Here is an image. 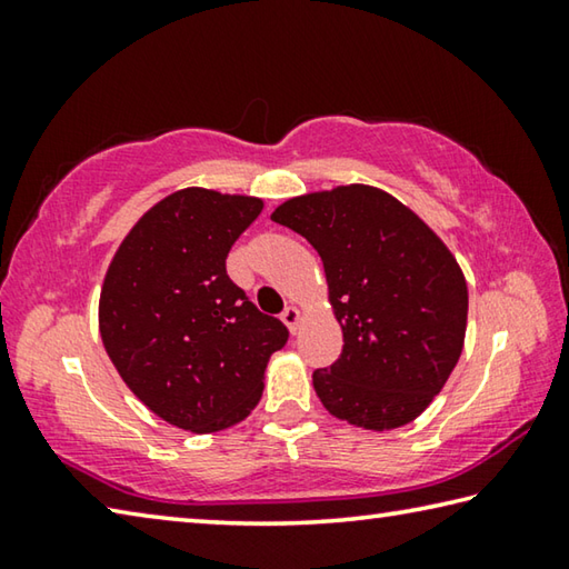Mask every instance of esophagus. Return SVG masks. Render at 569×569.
Instances as JSON below:
<instances>
[{
  "label": "esophagus",
  "instance_id": "esophagus-1",
  "mask_svg": "<svg viewBox=\"0 0 569 569\" xmlns=\"http://www.w3.org/2000/svg\"><path fill=\"white\" fill-rule=\"evenodd\" d=\"M281 319H283V323L288 326V329L296 331L298 329V321H301V311H298L296 306H286L283 313H281Z\"/></svg>",
  "mask_w": 569,
  "mask_h": 569
}]
</instances>
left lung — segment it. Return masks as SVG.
<instances>
[{
	"instance_id": "obj_1",
	"label": "left lung",
	"mask_w": 569,
	"mask_h": 569,
	"mask_svg": "<svg viewBox=\"0 0 569 569\" xmlns=\"http://www.w3.org/2000/svg\"><path fill=\"white\" fill-rule=\"evenodd\" d=\"M321 256L343 351L313 371L333 417L363 429L417 419L445 387L467 331V283L431 228L389 192L343 186L271 216Z\"/></svg>"
}]
</instances>
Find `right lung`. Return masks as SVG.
Here are the masks:
<instances>
[{"label": "right lung", "instance_id": "1", "mask_svg": "<svg viewBox=\"0 0 569 569\" xmlns=\"http://www.w3.org/2000/svg\"><path fill=\"white\" fill-rule=\"evenodd\" d=\"M263 203L178 190L122 240L100 296V333L122 381L172 427L208 435L246 419L288 329L230 281L226 258Z\"/></svg>", "mask_w": 569, "mask_h": 569}]
</instances>
